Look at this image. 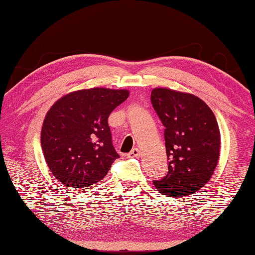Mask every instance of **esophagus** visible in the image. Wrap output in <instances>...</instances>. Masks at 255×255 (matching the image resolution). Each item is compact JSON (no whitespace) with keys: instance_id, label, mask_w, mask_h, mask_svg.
I'll use <instances>...</instances> for the list:
<instances>
[{"instance_id":"1","label":"esophagus","mask_w":255,"mask_h":255,"mask_svg":"<svg viewBox=\"0 0 255 255\" xmlns=\"http://www.w3.org/2000/svg\"><path fill=\"white\" fill-rule=\"evenodd\" d=\"M140 155V150L138 149V148H132L131 150H130V153L128 154V157H137V156H139Z\"/></svg>"}]
</instances>
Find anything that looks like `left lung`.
I'll return each instance as SVG.
<instances>
[{
	"mask_svg": "<svg viewBox=\"0 0 255 255\" xmlns=\"http://www.w3.org/2000/svg\"><path fill=\"white\" fill-rule=\"evenodd\" d=\"M150 102L165 128L169 159L167 174L153 181L155 188L166 197L193 195L208 182L219 159L221 132L214 112L193 94L170 89H154Z\"/></svg>",
	"mask_w": 255,
	"mask_h": 255,
	"instance_id": "obj_1",
	"label": "left lung"
}]
</instances>
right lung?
I'll return each mask as SVG.
<instances>
[{"instance_id": "1", "label": "right lung", "mask_w": 255, "mask_h": 255, "mask_svg": "<svg viewBox=\"0 0 255 255\" xmlns=\"http://www.w3.org/2000/svg\"><path fill=\"white\" fill-rule=\"evenodd\" d=\"M128 96L127 90H80L60 98L50 108L42 124L41 148L59 182L81 189L107 175L119 158L108 118Z\"/></svg>"}]
</instances>
